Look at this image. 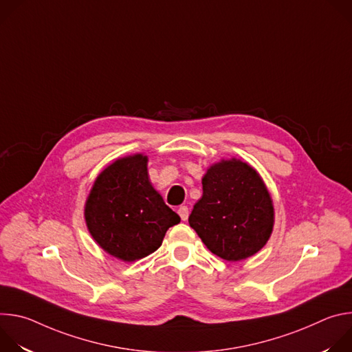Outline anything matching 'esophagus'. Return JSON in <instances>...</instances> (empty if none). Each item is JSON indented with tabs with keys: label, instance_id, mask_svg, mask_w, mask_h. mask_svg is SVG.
<instances>
[{
	"label": "esophagus",
	"instance_id": "1",
	"mask_svg": "<svg viewBox=\"0 0 352 352\" xmlns=\"http://www.w3.org/2000/svg\"><path fill=\"white\" fill-rule=\"evenodd\" d=\"M178 214H179V217H181L182 221H186V220H188V216H189V209H188V206H179V208H178Z\"/></svg>",
	"mask_w": 352,
	"mask_h": 352
}]
</instances>
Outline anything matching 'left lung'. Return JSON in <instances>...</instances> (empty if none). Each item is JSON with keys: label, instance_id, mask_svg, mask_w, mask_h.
Returning <instances> with one entry per match:
<instances>
[{"label": "left lung", "instance_id": "left-lung-1", "mask_svg": "<svg viewBox=\"0 0 352 352\" xmlns=\"http://www.w3.org/2000/svg\"><path fill=\"white\" fill-rule=\"evenodd\" d=\"M202 185L188 221L210 252L228 262L259 252L272 235L274 208L258 171L236 159L221 160Z\"/></svg>", "mask_w": 352, "mask_h": 352}]
</instances>
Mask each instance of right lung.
Instances as JSON below:
<instances>
[{
    "label": "right lung",
    "instance_id": "1",
    "mask_svg": "<svg viewBox=\"0 0 352 352\" xmlns=\"http://www.w3.org/2000/svg\"><path fill=\"white\" fill-rule=\"evenodd\" d=\"M93 239L111 256L135 262L160 248L167 230L181 221L152 186L147 156L116 160L94 181L85 205Z\"/></svg>",
    "mask_w": 352,
    "mask_h": 352
}]
</instances>
